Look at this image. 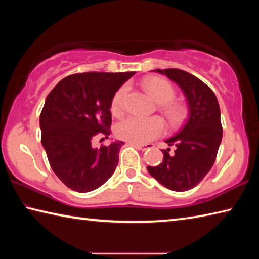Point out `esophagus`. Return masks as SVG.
I'll list each match as a JSON object with an SVG mask.
<instances>
[{
	"instance_id": "esophagus-1",
	"label": "esophagus",
	"mask_w": 259,
	"mask_h": 259,
	"mask_svg": "<svg viewBox=\"0 0 259 259\" xmlns=\"http://www.w3.org/2000/svg\"><path fill=\"white\" fill-rule=\"evenodd\" d=\"M134 146H136L138 148V150L145 152L147 150H150V148L153 147V144H137V143H133Z\"/></svg>"
}]
</instances>
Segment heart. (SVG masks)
Wrapping results in <instances>:
<instances>
[{"instance_id": "b5f03b06", "label": "heart", "mask_w": 259, "mask_h": 259, "mask_svg": "<svg viewBox=\"0 0 259 259\" xmlns=\"http://www.w3.org/2000/svg\"><path fill=\"white\" fill-rule=\"evenodd\" d=\"M143 87L159 104L166 120L171 125L181 123L185 117V109L183 106L174 103L175 90L168 81L160 77H147L143 81ZM126 87L122 85L114 94L111 103V112L119 116L124 109V98L126 95ZM165 125L163 120L159 116L137 117L129 116L116 124L115 134L120 139L130 143L145 144L151 142L159 136L163 135Z\"/></svg>"}]
</instances>
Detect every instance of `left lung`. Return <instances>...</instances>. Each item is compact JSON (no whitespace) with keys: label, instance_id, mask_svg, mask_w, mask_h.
I'll return each mask as SVG.
<instances>
[{"label":"left lung","instance_id":"8db88e82","mask_svg":"<svg viewBox=\"0 0 259 259\" xmlns=\"http://www.w3.org/2000/svg\"><path fill=\"white\" fill-rule=\"evenodd\" d=\"M174 81L185 95L188 117L174 137L165 140L169 146L161 150L163 160L148 172L161 185L171 191L184 192L195 187L212 168L223 137L221 109L210 88L192 74L177 68L154 69Z\"/></svg>","mask_w":259,"mask_h":259}]
</instances>
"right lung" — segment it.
Segmentation results:
<instances>
[{
	"label": "right lung",
	"instance_id": "obj_1",
	"mask_svg": "<svg viewBox=\"0 0 259 259\" xmlns=\"http://www.w3.org/2000/svg\"><path fill=\"white\" fill-rule=\"evenodd\" d=\"M135 72L78 73L58 82L40 115L41 143L52 170L73 191L87 193L107 182L119 163L123 142L94 148L97 135L108 138L111 103Z\"/></svg>",
	"mask_w": 259,
	"mask_h": 259
}]
</instances>
